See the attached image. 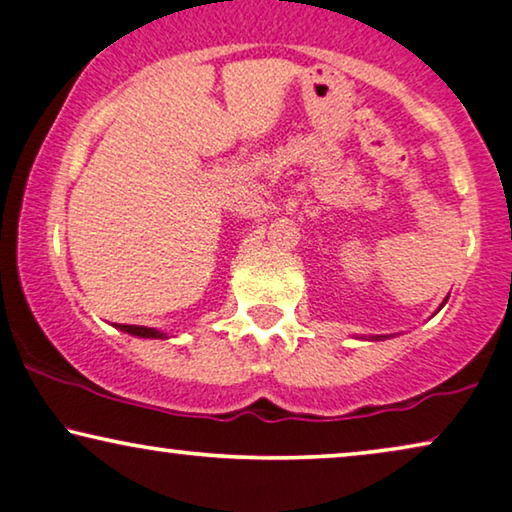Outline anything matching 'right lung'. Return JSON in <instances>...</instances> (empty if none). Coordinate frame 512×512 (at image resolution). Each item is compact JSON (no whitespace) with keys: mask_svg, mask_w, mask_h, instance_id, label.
<instances>
[{"mask_svg":"<svg viewBox=\"0 0 512 512\" xmlns=\"http://www.w3.org/2000/svg\"><path fill=\"white\" fill-rule=\"evenodd\" d=\"M122 331H127V334H134V336H143V338H164L162 331H155L150 327H136V325H120Z\"/></svg>","mask_w":512,"mask_h":512,"instance_id":"1","label":"right lung"}]
</instances>
